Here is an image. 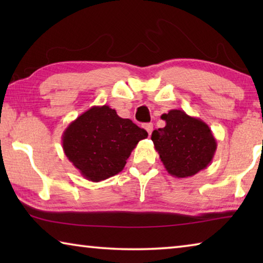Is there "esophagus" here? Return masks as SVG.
Masks as SVG:
<instances>
[{
  "label": "esophagus",
  "mask_w": 263,
  "mask_h": 263,
  "mask_svg": "<svg viewBox=\"0 0 263 263\" xmlns=\"http://www.w3.org/2000/svg\"><path fill=\"white\" fill-rule=\"evenodd\" d=\"M144 128H145L146 131H147L148 136H151V133H152V131H153V124H152V123H147V124H145V125H144Z\"/></svg>",
  "instance_id": "obj_1"
}]
</instances>
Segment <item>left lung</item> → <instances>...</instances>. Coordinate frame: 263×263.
I'll return each mask as SVG.
<instances>
[{
	"mask_svg": "<svg viewBox=\"0 0 263 263\" xmlns=\"http://www.w3.org/2000/svg\"><path fill=\"white\" fill-rule=\"evenodd\" d=\"M161 119L166 126L154 130L151 139L169 174L183 179L205 169L217 149L208 124L177 109L163 114Z\"/></svg>",
	"mask_w": 263,
	"mask_h": 263,
	"instance_id": "left-lung-1",
	"label": "left lung"
}]
</instances>
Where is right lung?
<instances>
[{
    "instance_id": "obj_1",
    "label": "right lung",
    "mask_w": 263,
    "mask_h": 263,
    "mask_svg": "<svg viewBox=\"0 0 263 263\" xmlns=\"http://www.w3.org/2000/svg\"><path fill=\"white\" fill-rule=\"evenodd\" d=\"M147 136L109 105L91 106L64 131L62 148L84 179L100 182L122 172L138 142Z\"/></svg>"
}]
</instances>
